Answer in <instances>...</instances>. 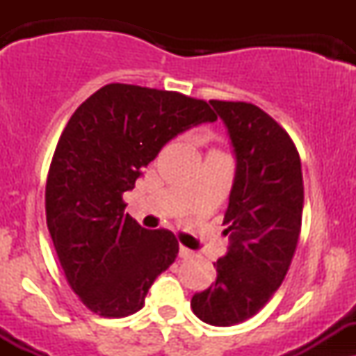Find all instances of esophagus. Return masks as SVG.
Instances as JSON below:
<instances>
[{
  "instance_id": "34e87169",
  "label": "esophagus",
  "mask_w": 356,
  "mask_h": 356,
  "mask_svg": "<svg viewBox=\"0 0 356 356\" xmlns=\"http://www.w3.org/2000/svg\"><path fill=\"white\" fill-rule=\"evenodd\" d=\"M193 254V251L191 250H188V248L186 246H181L179 248V257L181 258H189Z\"/></svg>"
}]
</instances>
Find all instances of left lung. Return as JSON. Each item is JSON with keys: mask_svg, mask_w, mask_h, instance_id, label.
Segmentation results:
<instances>
[{"mask_svg": "<svg viewBox=\"0 0 356 356\" xmlns=\"http://www.w3.org/2000/svg\"><path fill=\"white\" fill-rule=\"evenodd\" d=\"M210 103L238 158L224 217L231 246L191 308L200 321L229 327L257 315L288 274L301 232L303 175L293 139L270 115L246 102Z\"/></svg>", "mask_w": 356, "mask_h": 356, "instance_id": "obj_1", "label": "left lung"}]
</instances>
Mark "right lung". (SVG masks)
Masks as SVG:
<instances>
[{
	"label": "right lung",
	"instance_id": "right-lung-1",
	"mask_svg": "<svg viewBox=\"0 0 356 356\" xmlns=\"http://www.w3.org/2000/svg\"><path fill=\"white\" fill-rule=\"evenodd\" d=\"M213 120L204 99L113 82L63 129L46 181V224L68 286L99 317L141 310L179 253L175 236L143 229L122 196L172 138Z\"/></svg>",
	"mask_w": 356,
	"mask_h": 356
}]
</instances>
